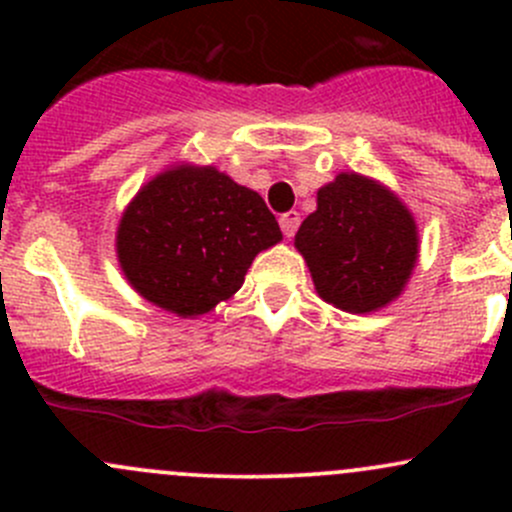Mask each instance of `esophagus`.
I'll return each instance as SVG.
<instances>
[{
    "label": "esophagus",
    "instance_id": "esophagus-1",
    "mask_svg": "<svg viewBox=\"0 0 512 512\" xmlns=\"http://www.w3.org/2000/svg\"><path fill=\"white\" fill-rule=\"evenodd\" d=\"M280 227H282V232H285V237H292L294 232H297V227H299V213H297V210H289V213L282 215Z\"/></svg>",
    "mask_w": 512,
    "mask_h": 512
}]
</instances>
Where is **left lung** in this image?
I'll use <instances>...</instances> for the list:
<instances>
[{"label": "left lung", "mask_w": 512, "mask_h": 512, "mask_svg": "<svg viewBox=\"0 0 512 512\" xmlns=\"http://www.w3.org/2000/svg\"><path fill=\"white\" fill-rule=\"evenodd\" d=\"M314 289L349 314L401 297L418 262V227L404 200L374 178L339 173L317 190V210L294 235Z\"/></svg>", "instance_id": "1"}]
</instances>
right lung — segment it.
<instances>
[{"mask_svg": "<svg viewBox=\"0 0 512 512\" xmlns=\"http://www.w3.org/2000/svg\"><path fill=\"white\" fill-rule=\"evenodd\" d=\"M282 240L255 190L215 165L175 163L141 185L116 230L126 282L183 319L208 314L245 282L252 260Z\"/></svg>", "mask_w": 512, "mask_h": 512, "instance_id": "1", "label": "right lung"}]
</instances>
